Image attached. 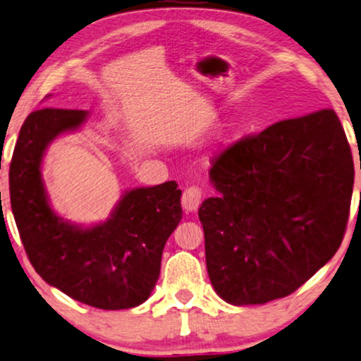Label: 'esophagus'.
Here are the masks:
<instances>
[{
	"mask_svg": "<svg viewBox=\"0 0 361 361\" xmlns=\"http://www.w3.org/2000/svg\"><path fill=\"white\" fill-rule=\"evenodd\" d=\"M202 195L203 193L200 187L197 185L187 187L184 193H182V207H184L187 212H195L202 202Z\"/></svg>",
	"mask_w": 361,
	"mask_h": 361,
	"instance_id": "esophagus-1",
	"label": "esophagus"
}]
</instances>
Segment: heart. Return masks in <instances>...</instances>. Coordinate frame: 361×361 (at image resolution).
Masks as SVG:
<instances>
[{"instance_id":"heart-1","label":"heart","mask_w":361,"mask_h":361,"mask_svg":"<svg viewBox=\"0 0 361 361\" xmlns=\"http://www.w3.org/2000/svg\"><path fill=\"white\" fill-rule=\"evenodd\" d=\"M234 130H236V122H229V123L224 125L221 135H223V137H228V135H231L234 132Z\"/></svg>"}]
</instances>
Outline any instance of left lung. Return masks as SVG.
Listing matches in <instances>:
<instances>
[{"mask_svg": "<svg viewBox=\"0 0 361 361\" xmlns=\"http://www.w3.org/2000/svg\"><path fill=\"white\" fill-rule=\"evenodd\" d=\"M198 210L213 288L234 306L288 296L341 247L353 159L332 109L286 118L219 153Z\"/></svg>", "mask_w": 361, "mask_h": 361, "instance_id": "left-lung-1", "label": "left lung"}]
</instances>
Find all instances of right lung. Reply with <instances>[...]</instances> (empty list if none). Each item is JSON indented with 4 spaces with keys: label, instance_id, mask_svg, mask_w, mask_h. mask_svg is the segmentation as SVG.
I'll return each mask as SVG.
<instances>
[{
    "label": "right lung",
    "instance_id": "1",
    "mask_svg": "<svg viewBox=\"0 0 361 361\" xmlns=\"http://www.w3.org/2000/svg\"><path fill=\"white\" fill-rule=\"evenodd\" d=\"M86 118V111L55 107L29 114L9 166L13 215L25 254L47 283L99 310H127L148 300L158 281L164 244L182 218V192L174 180L128 190L111 218L91 228L56 216L42 158L59 135Z\"/></svg>",
    "mask_w": 361,
    "mask_h": 361
}]
</instances>
